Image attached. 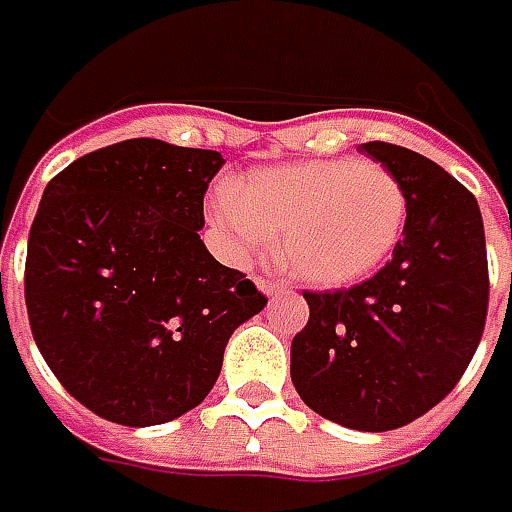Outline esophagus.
<instances>
[{
	"label": "esophagus",
	"mask_w": 512,
	"mask_h": 512,
	"mask_svg": "<svg viewBox=\"0 0 512 512\" xmlns=\"http://www.w3.org/2000/svg\"><path fill=\"white\" fill-rule=\"evenodd\" d=\"M256 287L262 290V293H267V296H276V293H285L287 285H282V282H273V279H262V276H256Z\"/></svg>",
	"instance_id": "obj_1"
}]
</instances>
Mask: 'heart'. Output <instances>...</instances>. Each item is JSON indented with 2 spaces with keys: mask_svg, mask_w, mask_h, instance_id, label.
Returning <instances> with one entry per match:
<instances>
[{
  "mask_svg": "<svg viewBox=\"0 0 512 512\" xmlns=\"http://www.w3.org/2000/svg\"><path fill=\"white\" fill-rule=\"evenodd\" d=\"M210 202V222L239 256L267 250L305 285L342 287L382 265L402 236L407 196L379 162L319 159L256 170Z\"/></svg>",
  "mask_w": 512,
  "mask_h": 512,
  "instance_id": "heart-1",
  "label": "heart"
}]
</instances>
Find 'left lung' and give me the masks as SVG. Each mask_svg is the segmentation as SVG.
Returning <instances> with one entry per match:
<instances>
[{
    "label": "left lung",
    "instance_id": "obj_1",
    "mask_svg": "<svg viewBox=\"0 0 512 512\" xmlns=\"http://www.w3.org/2000/svg\"><path fill=\"white\" fill-rule=\"evenodd\" d=\"M404 187L393 259L362 285L305 290L310 319L290 379L330 422L382 433L424 416L459 384L482 342L490 276L476 196L416 150L359 145Z\"/></svg>",
    "mask_w": 512,
    "mask_h": 512
}]
</instances>
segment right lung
Here are the masks:
<instances>
[{"instance_id": "right-lung-1", "label": "right lung", "mask_w": 512, "mask_h": 512, "mask_svg": "<svg viewBox=\"0 0 512 512\" xmlns=\"http://www.w3.org/2000/svg\"><path fill=\"white\" fill-rule=\"evenodd\" d=\"M222 153L125 139L70 162L30 225L25 305L39 353L76 402L128 427L210 393L230 333L267 305L199 230Z\"/></svg>"}]
</instances>
